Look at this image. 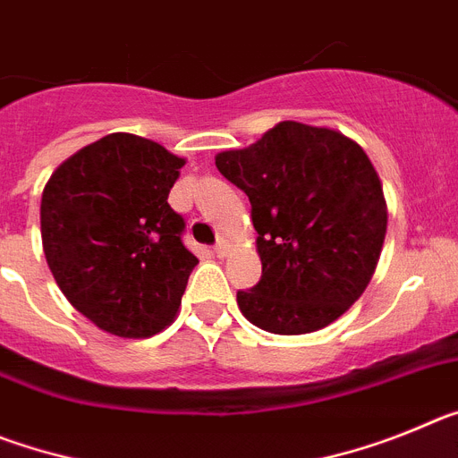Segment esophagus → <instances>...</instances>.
I'll return each instance as SVG.
<instances>
[{
    "label": "esophagus",
    "mask_w": 458,
    "mask_h": 458,
    "mask_svg": "<svg viewBox=\"0 0 458 458\" xmlns=\"http://www.w3.org/2000/svg\"><path fill=\"white\" fill-rule=\"evenodd\" d=\"M213 254H216V257H220V259H225L226 254H229V242H225V241L217 242L216 248H213Z\"/></svg>",
    "instance_id": "obj_1"
}]
</instances>
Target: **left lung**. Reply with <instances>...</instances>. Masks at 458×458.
<instances>
[{
	"label": "left lung",
	"mask_w": 458,
	"mask_h": 458,
	"mask_svg": "<svg viewBox=\"0 0 458 458\" xmlns=\"http://www.w3.org/2000/svg\"><path fill=\"white\" fill-rule=\"evenodd\" d=\"M216 167L252 204L261 279L238 291L242 317L273 335L337 321L365 293L387 232L378 172L358 141L326 125L279 121Z\"/></svg>",
	"instance_id": "8db88e82"
}]
</instances>
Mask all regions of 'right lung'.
I'll use <instances>...</instances> for the list:
<instances>
[{
  "label": "right lung",
  "instance_id": "right-lung-1",
  "mask_svg": "<svg viewBox=\"0 0 458 458\" xmlns=\"http://www.w3.org/2000/svg\"><path fill=\"white\" fill-rule=\"evenodd\" d=\"M185 157L112 132L52 172L40 199L47 266L80 314L109 335L153 337L176 318L199 261L167 204Z\"/></svg>",
  "mask_w": 458,
  "mask_h": 458
}]
</instances>
